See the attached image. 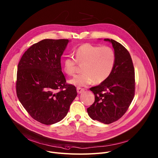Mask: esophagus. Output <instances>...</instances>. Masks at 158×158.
<instances>
[{"instance_id":"1","label":"esophagus","mask_w":158,"mask_h":158,"mask_svg":"<svg viewBox=\"0 0 158 158\" xmlns=\"http://www.w3.org/2000/svg\"><path fill=\"white\" fill-rule=\"evenodd\" d=\"M77 91L78 93L80 94V93H81L85 91V89L81 88H79V87H77Z\"/></svg>"}]
</instances>
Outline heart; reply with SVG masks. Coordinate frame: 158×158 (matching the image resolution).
I'll list each match as a JSON object with an SVG mask.
<instances>
[{"instance_id":"obj_1","label":"heart","mask_w":158,"mask_h":158,"mask_svg":"<svg viewBox=\"0 0 158 158\" xmlns=\"http://www.w3.org/2000/svg\"><path fill=\"white\" fill-rule=\"evenodd\" d=\"M75 58L68 56L63 60V69L69 76H73L78 64H84V73L76 76L69 82L78 87L87 86L94 81L100 83L106 81L112 73L116 56L110 46H99L84 44L75 51Z\"/></svg>"}]
</instances>
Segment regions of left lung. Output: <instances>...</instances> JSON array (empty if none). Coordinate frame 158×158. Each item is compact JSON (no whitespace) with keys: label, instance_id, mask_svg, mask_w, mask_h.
Returning a JSON list of instances; mask_svg holds the SVG:
<instances>
[{"label":"left lung","instance_id":"obj_1","mask_svg":"<svg viewBox=\"0 0 158 158\" xmlns=\"http://www.w3.org/2000/svg\"><path fill=\"white\" fill-rule=\"evenodd\" d=\"M112 43L116 60L110 76L99 85L90 88L94 102L87 109L89 117L104 124L119 119L128 109L135 96V69L130 52L113 39Z\"/></svg>","mask_w":158,"mask_h":158}]
</instances>
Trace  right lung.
<instances>
[{
  "label": "right lung",
  "mask_w": 158,
  "mask_h": 158,
  "mask_svg": "<svg viewBox=\"0 0 158 158\" xmlns=\"http://www.w3.org/2000/svg\"><path fill=\"white\" fill-rule=\"evenodd\" d=\"M69 41L42 40L24 52L18 65L17 97L30 116L42 124L64 119L77 94L61 71L60 59Z\"/></svg>",
  "instance_id": "1"
}]
</instances>
